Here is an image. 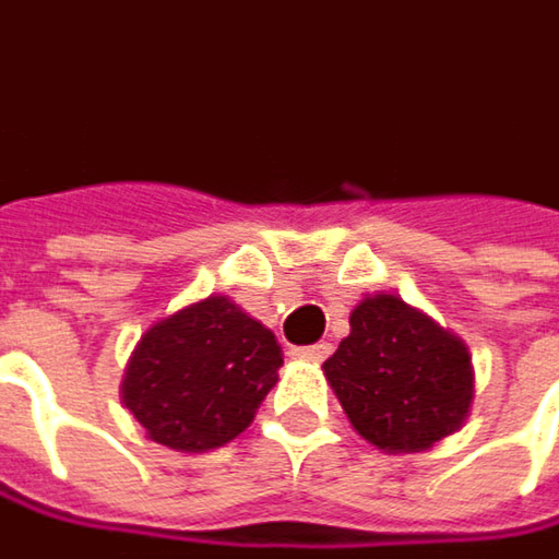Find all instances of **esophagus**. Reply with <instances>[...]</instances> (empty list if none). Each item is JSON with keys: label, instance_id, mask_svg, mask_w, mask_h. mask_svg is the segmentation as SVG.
<instances>
[{"label": "esophagus", "instance_id": "34e87169", "mask_svg": "<svg viewBox=\"0 0 559 559\" xmlns=\"http://www.w3.org/2000/svg\"><path fill=\"white\" fill-rule=\"evenodd\" d=\"M294 354H297V357H307V360H316V364H319V360H325V357L332 354V345H329V342H316V345L297 347Z\"/></svg>", "mask_w": 559, "mask_h": 559}]
</instances>
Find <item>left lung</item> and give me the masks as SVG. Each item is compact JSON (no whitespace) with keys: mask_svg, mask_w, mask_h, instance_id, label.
Returning a JSON list of instances; mask_svg holds the SVG:
<instances>
[{"mask_svg":"<svg viewBox=\"0 0 559 559\" xmlns=\"http://www.w3.org/2000/svg\"><path fill=\"white\" fill-rule=\"evenodd\" d=\"M350 427L382 452H424L465 427L475 402L468 345L395 294H367L322 364Z\"/></svg>","mask_w":559,"mask_h":559,"instance_id":"8db88e82","label":"left lung"}]
</instances>
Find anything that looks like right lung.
I'll list each match as a JSON object with an SVG mask.
<instances>
[{"instance_id": "add662e5", "label": "right lung", "mask_w": 559, "mask_h": 559, "mask_svg": "<svg viewBox=\"0 0 559 559\" xmlns=\"http://www.w3.org/2000/svg\"><path fill=\"white\" fill-rule=\"evenodd\" d=\"M278 338L227 294L186 304L148 325L132 350L119 399L145 437L177 452L237 440L278 382Z\"/></svg>"}]
</instances>
